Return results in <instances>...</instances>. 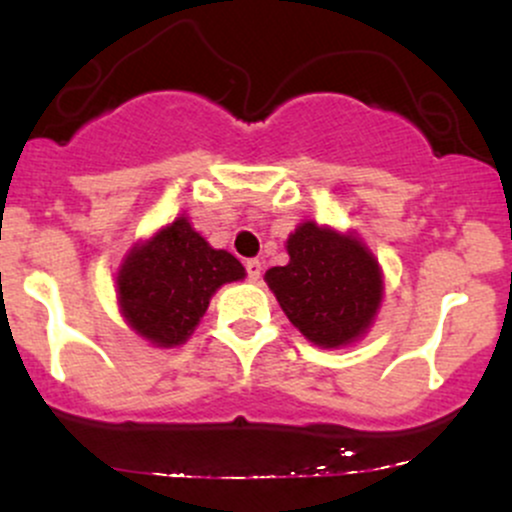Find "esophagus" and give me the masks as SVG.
Segmentation results:
<instances>
[{
	"label": "esophagus",
	"instance_id": "34e87169",
	"mask_svg": "<svg viewBox=\"0 0 512 512\" xmlns=\"http://www.w3.org/2000/svg\"><path fill=\"white\" fill-rule=\"evenodd\" d=\"M245 272H248L250 281H260L262 262L260 260H248V262H245Z\"/></svg>",
	"mask_w": 512,
	"mask_h": 512
}]
</instances>
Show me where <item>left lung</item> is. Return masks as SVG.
<instances>
[{
  "instance_id": "left-lung-1",
  "label": "left lung",
  "mask_w": 512,
  "mask_h": 512,
  "mask_svg": "<svg viewBox=\"0 0 512 512\" xmlns=\"http://www.w3.org/2000/svg\"><path fill=\"white\" fill-rule=\"evenodd\" d=\"M289 264L264 274L305 339L337 349L368 332L383 301V272L354 233L305 221L286 240Z\"/></svg>"
}]
</instances>
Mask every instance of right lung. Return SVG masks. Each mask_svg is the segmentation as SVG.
Here are the masks:
<instances>
[{"instance_id":"right-lung-1","label":"right lung","mask_w":512,"mask_h":512,"mask_svg":"<svg viewBox=\"0 0 512 512\" xmlns=\"http://www.w3.org/2000/svg\"><path fill=\"white\" fill-rule=\"evenodd\" d=\"M245 279L231 252L214 250L185 216L137 243L117 272L120 313L154 346H180L207 313L216 289Z\"/></svg>"}]
</instances>
